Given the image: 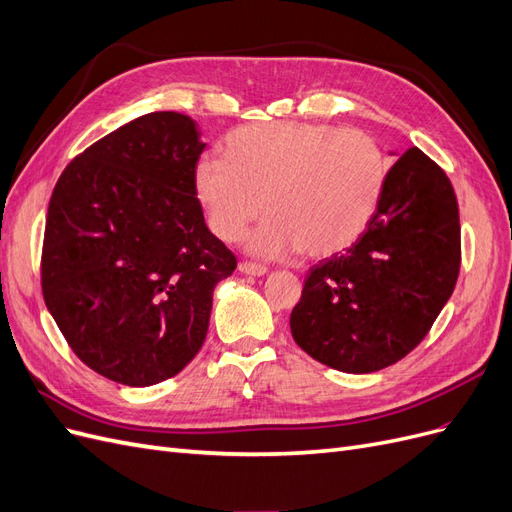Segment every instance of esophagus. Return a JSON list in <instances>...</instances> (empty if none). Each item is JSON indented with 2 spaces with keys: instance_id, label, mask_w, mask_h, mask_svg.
I'll list each match as a JSON object with an SVG mask.
<instances>
[{
  "instance_id": "esophagus-1",
  "label": "esophagus",
  "mask_w": 512,
  "mask_h": 512,
  "mask_svg": "<svg viewBox=\"0 0 512 512\" xmlns=\"http://www.w3.org/2000/svg\"><path fill=\"white\" fill-rule=\"evenodd\" d=\"M239 271L245 273V275H254V277H262L267 273V267L262 265H256V262H239Z\"/></svg>"
}]
</instances>
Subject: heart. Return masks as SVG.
<instances>
[{"label": "heart", "mask_w": 512, "mask_h": 512, "mask_svg": "<svg viewBox=\"0 0 512 512\" xmlns=\"http://www.w3.org/2000/svg\"><path fill=\"white\" fill-rule=\"evenodd\" d=\"M389 158L374 136L327 123L271 121L232 130L224 158H203L194 188L211 230L239 241L258 215L250 239L260 256L301 250L331 256L346 250L374 220Z\"/></svg>", "instance_id": "1"}]
</instances>
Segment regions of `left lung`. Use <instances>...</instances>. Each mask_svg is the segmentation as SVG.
Instances as JSON below:
<instances>
[{"label": "left lung", "mask_w": 512, "mask_h": 512, "mask_svg": "<svg viewBox=\"0 0 512 512\" xmlns=\"http://www.w3.org/2000/svg\"><path fill=\"white\" fill-rule=\"evenodd\" d=\"M459 265L455 190L412 147L391 166L363 235L309 269L290 314L294 342L346 374L389 367L423 342L451 299Z\"/></svg>", "instance_id": "1"}]
</instances>
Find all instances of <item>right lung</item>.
Here are the masks:
<instances>
[{"mask_svg":"<svg viewBox=\"0 0 512 512\" xmlns=\"http://www.w3.org/2000/svg\"><path fill=\"white\" fill-rule=\"evenodd\" d=\"M196 121L162 111L87 147L46 213L42 294L61 335L100 376L151 386L203 346L213 288L237 258L205 224Z\"/></svg>","mask_w":512,"mask_h":512,"instance_id":"right-lung-1","label":"right lung"}]
</instances>
